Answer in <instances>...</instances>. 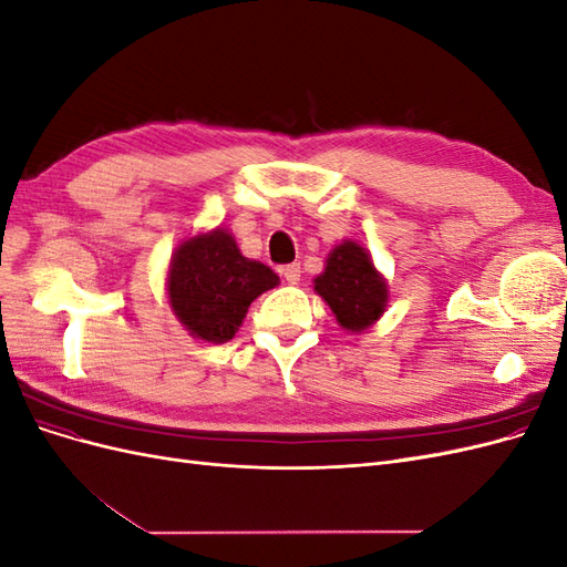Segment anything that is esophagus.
<instances>
[{
	"label": "esophagus",
	"instance_id": "obj_1",
	"mask_svg": "<svg viewBox=\"0 0 567 567\" xmlns=\"http://www.w3.org/2000/svg\"><path fill=\"white\" fill-rule=\"evenodd\" d=\"M281 274H284V279H286L288 284H298V281H300V265H298V262L286 265V267L281 269Z\"/></svg>",
	"mask_w": 567,
	"mask_h": 567
}]
</instances>
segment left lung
<instances>
[{"label":"left lung","instance_id":"1","mask_svg":"<svg viewBox=\"0 0 567 567\" xmlns=\"http://www.w3.org/2000/svg\"><path fill=\"white\" fill-rule=\"evenodd\" d=\"M315 293L331 307L340 329L364 333L385 312L388 279L375 269L369 250L346 238L326 257L323 271L315 277Z\"/></svg>","mask_w":567,"mask_h":567}]
</instances>
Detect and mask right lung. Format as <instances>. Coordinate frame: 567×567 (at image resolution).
Returning a JSON list of instances; mask_svg holds the SVG:
<instances>
[{
	"mask_svg": "<svg viewBox=\"0 0 567 567\" xmlns=\"http://www.w3.org/2000/svg\"><path fill=\"white\" fill-rule=\"evenodd\" d=\"M274 286L277 274L238 250L225 227L182 238L165 277L169 310L188 336L215 346L236 336L250 302Z\"/></svg>",
	"mask_w": 567,
	"mask_h": 567,
	"instance_id": "add662e5",
	"label": "right lung"
}]
</instances>
